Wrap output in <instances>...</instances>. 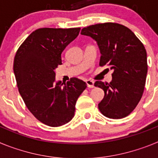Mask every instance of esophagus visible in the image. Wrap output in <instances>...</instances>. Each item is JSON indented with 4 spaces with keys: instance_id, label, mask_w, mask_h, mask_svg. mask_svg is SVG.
I'll use <instances>...</instances> for the list:
<instances>
[{
    "instance_id": "34e87169",
    "label": "esophagus",
    "mask_w": 158,
    "mask_h": 158,
    "mask_svg": "<svg viewBox=\"0 0 158 158\" xmlns=\"http://www.w3.org/2000/svg\"><path fill=\"white\" fill-rule=\"evenodd\" d=\"M86 84L89 88H94V81L91 80H87L86 81Z\"/></svg>"
}]
</instances>
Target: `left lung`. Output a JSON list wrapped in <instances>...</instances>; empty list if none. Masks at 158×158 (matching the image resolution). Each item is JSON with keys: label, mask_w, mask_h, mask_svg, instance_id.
I'll return each mask as SVG.
<instances>
[{"label": "left lung", "mask_w": 158, "mask_h": 158, "mask_svg": "<svg viewBox=\"0 0 158 158\" xmlns=\"http://www.w3.org/2000/svg\"><path fill=\"white\" fill-rule=\"evenodd\" d=\"M81 34L96 40L100 48V65L114 72L108 83L97 81L94 85L104 91L98 104L100 112L110 118H122L134 111L142 98L147 74V54L144 45L128 27L104 23L84 27Z\"/></svg>", "instance_id": "1"}]
</instances>
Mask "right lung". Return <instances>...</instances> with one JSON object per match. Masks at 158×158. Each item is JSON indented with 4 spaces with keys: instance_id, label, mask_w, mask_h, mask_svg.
Here are the masks:
<instances>
[{
    "instance_id": "1",
    "label": "right lung",
    "mask_w": 158,
    "mask_h": 158,
    "mask_svg": "<svg viewBox=\"0 0 158 158\" xmlns=\"http://www.w3.org/2000/svg\"><path fill=\"white\" fill-rule=\"evenodd\" d=\"M81 28H40L33 31L16 51L14 74L20 96L31 114L50 127H60L73 118L78 97L87 87L73 77L55 83L62 65L61 54L79 35Z\"/></svg>"
}]
</instances>
